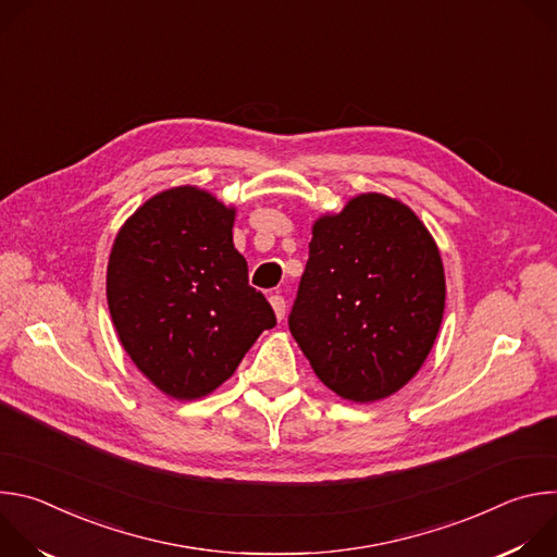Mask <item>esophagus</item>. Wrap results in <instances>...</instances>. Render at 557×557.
<instances>
[{"mask_svg":"<svg viewBox=\"0 0 557 557\" xmlns=\"http://www.w3.org/2000/svg\"><path fill=\"white\" fill-rule=\"evenodd\" d=\"M271 306H273V312H275V317L277 320H284V312H286V301H284V297L282 295H271Z\"/></svg>","mask_w":557,"mask_h":557,"instance_id":"obj_1","label":"esophagus"}]
</instances>
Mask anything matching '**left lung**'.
<instances>
[{
    "label": "left lung",
    "instance_id": "left-lung-1",
    "mask_svg": "<svg viewBox=\"0 0 557 557\" xmlns=\"http://www.w3.org/2000/svg\"><path fill=\"white\" fill-rule=\"evenodd\" d=\"M443 310L441 251L408 205L370 191L312 222L288 329L342 399L399 392L425 363Z\"/></svg>",
    "mask_w": 557,
    "mask_h": 557
}]
</instances>
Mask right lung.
Listing matches in <instances>:
<instances>
[{"label": "right lung", "mask_w": 557, "mask_h": 557, "mask_svg": "<svg viewBox=\"0 0 557 557\" xmlns=\"http://www.w3.org/2000/svg\"><path fill=\"white\" fill-rule=\"evenodd\" d=\"M233 205L181 185L145 200L110 251L106 293L121 346L178 401L218 389L275 326L233 247Z\"/></svg>", "instance_id": "obj_1"}]
</instances>
